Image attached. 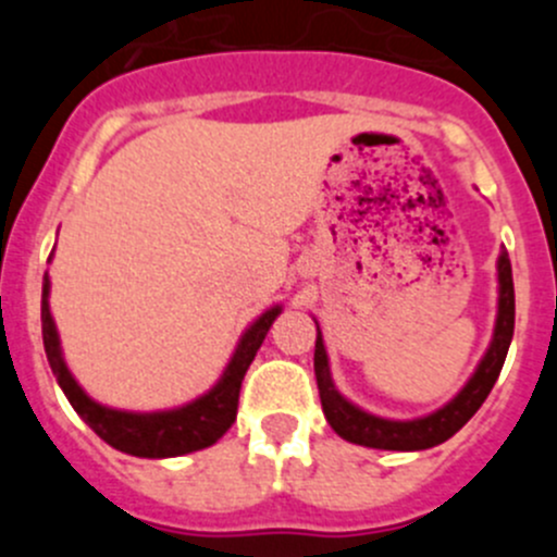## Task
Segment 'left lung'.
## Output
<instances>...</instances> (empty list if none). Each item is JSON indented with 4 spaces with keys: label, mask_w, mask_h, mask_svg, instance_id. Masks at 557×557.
I'll return each instance as SVG.
<instances>
[{
    "label": "left lung",
    "mask_w": 557,
    "mask_h": 557,
    "mask_svg": "<svg viewBox=\"0 0 557 557\" xmlns=\"http://www.w3.org/2000/svg\"><path fill=\"white\" fill-rule=\"evenodd\" d=\"M498 274V312L496 325H493V339L487 345L485 356L476 363L474 374L469 383L460 387L458 393L440 407L436 412L423 414L414 420H391L380 418V414L367 412L358 404L347 401L339 391H336L334 377H331L329 367V352H325L323 334L318 325V339H314V380H318L320 404H323V414L329 420L331 429L342 436V440L352 442V445L374 447V450H398V453H412V450H429V447L442 445L458 434L482 401L487 393L496 385L498 374H502L504 361H507V350L512 345L515 334V285H512V263H509L507 250L498 252L496 261Z\"/></svg>",
    "instance_id": "8db88e82"
}]
</instances>
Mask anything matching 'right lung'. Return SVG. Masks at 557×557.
<instances>
[{
  "label": "right lung",
  "instance_id": "right-lung-1",
  "mask_svg": "<svg viewBox=\"0 0 557 557\" xmlns=\"http://www.w3.org/2000/svg\"><path fill=\"white\" fill-rule=\"evenodd\" d=\"M50 277L42 280V342L45 356H48L53 377L64 396L75 407V412L102 436L115 450L137 455V458H174V455L205 450L215 445L232 423L237 420L239 387H243L245 372L250 369L258 347L267 339V331L283 312V307L274 305L267 312L258 314L245 334L239 336L234 347L232 361L223 369L221 380L201 393L194 401L174 409H159V412H128V409H112L104 404L94 401L81 383L72 377L70 367L61 352L59 331H55L53 314H50Z\"/></svg>",
  "mask_w": 557,
  "mask_h": 557
}]
</instances>
